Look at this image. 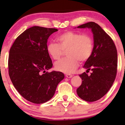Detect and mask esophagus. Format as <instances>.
<instances>
[{"instance_id":"34e87169","label":"esophagus","mask_w":125,"mask_h":125,"mask_svg":"<svg viewBox=\"0 0 125 125\" xmlns=\"http://www.w3.org/2000/svg\"><path fill=\"white\" fill-rule=\"evenodd\" d=\"M66 77H67V78H71V77H73V76L72 74H66Z\"/></svg>"}]
</instances>
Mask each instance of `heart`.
Wrapping results in <instances>:
<instances>
[{
  "mask_svg": "<svg viewBox=\"0 0 125 125\" xmlns=\"http://www.w3.org/2000/svg\"><path fill=\"white\" fill-rule=\"evenodd\" d=\"M59 44L51 42L47 45L48 54L54 60H59L66 51L68 57L63 59L55 64L58 71L66 74L74 72L79 61L85 62L89 59L93 48V41L88 35H81L77 32L66 31L57 37Z\"/></svg>",
  "mask_w": 125,
  "mask_h": 125,
  "instance_id": "obj_1",
  "label": "heart"
}]
</instances>
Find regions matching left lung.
I'll return each mask as SVG.
<instances>
[{
    "label": "left lung",
    "mask_w": 125,
    "mask_h": 125,
    "mask_svg": "<svg viewBox=\"0 0 125 125\" xmlns=\"http://www.w3.org/2000/svg\"><path fill=\"white\" fill-rule=\"evenodd\" d=\"M90 29L93 35L94 47L89 59L83 65L90 75L83 72L80 74L81 86L77 93L82 100L94 102L101 98L109 91L117 71V51L112 38L94 22H89L77 27Z\"/></svg>",
    "instance_id": "obj_1"
}]
</instances>
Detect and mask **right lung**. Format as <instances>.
<instances>
[{"label":"right lung","mask_w":125,"mask_h":125,"mask_svg":"<svg viewBox=\"0 0 125 125\" xmlns=\"http://www.w3.org/2000/svg\"><path fill=\"white\" fill-rule=\"evenodd\" d=\"M56 28L33 26L17 37L10 50L8 73L22 97L34 104L50 100L57 85L64 78L61 72H46L52 68L47 42Z\"/></svg>","instance_id":"right-lung-1"}]
</instances>
